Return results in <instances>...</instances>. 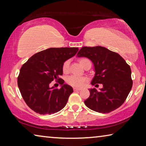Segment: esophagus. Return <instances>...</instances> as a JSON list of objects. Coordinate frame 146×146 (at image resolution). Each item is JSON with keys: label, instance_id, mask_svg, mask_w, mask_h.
<instances>
[{"label": "esophagus", "instance_id": "34e87169", "mask_svg": "<svg viewBox=\"0 0 146 146\" xmlns=\"http://www.w3.org/2000/svg\"><path fill=\"white\" fill-rule=\"evenodd\" d=\"M73 90L74 91H78L81 90V88H73Z\"/></svg>", "mask_w": 146, "mask_h": 146}]
</instances>
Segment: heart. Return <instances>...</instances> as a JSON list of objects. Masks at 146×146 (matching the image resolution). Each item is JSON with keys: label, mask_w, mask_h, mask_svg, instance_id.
Returning a JSON list of instances; mask_svg holds the SVG:
<instances>
[{"label": "heart", "mask_w": 146, "mask_h": 146, "mask_svg": "<svg viewBox=\"0 0 146 146\" xmlns=\"http://www.w3.org/2000/svg\"><path fill=\"white\" fill-rule=\"evenodd\" d=\"M87 60L88 59L86 58H80L79 60V62H80V65L82 66L84 62ZM69 66H70V60H66L62 65V71L64 73L68 72L69 70ZM66 81H67L69 84L73 86V87H80V86L84 84V83L87 81V78L84 77V76L71 75L68 76L66 79Z\"/></svg>", "instance_id": "heart-1"}]
</instances>
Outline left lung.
Listing matches in <instances>:
<instances>
[{
	"label": "left lung",
	"instance_id": "obj_1",
	"mask_svg": "<svg viewBox=\"0 0 146 146\" xmlns=\"http://www.w3.org/2000/svg\"><path fill=\"white\" fill-rule=\"evenodd\" d=\"M76 56L86 57L93 62L95 73L91 84L103 85L100 91L95 88L89 90L90 95L84 101L85 105L91 110L102 113L119 108L133 86L131 71L124 59L117 53L100 46L82 47Z\"/></svg>",
	"mask_w": 146,
	"mask_h": 146
}]
</instances>
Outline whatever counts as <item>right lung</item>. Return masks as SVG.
<instances>
[{"mask_svg": "<svg viewBox=\"0 0 146 146\" xmlns=\"http://www.w3.org/2000/svg\"><path fill=\"white\" fill-rule=\"evenodd\" d=\"M78 48H51L35 54L24 64L17 79L19 90L26 104L40 115H51L65 107L73 92L71 86L64 84V62L73 57ZM60 81V89L50 87L53 80Z\"/></svg>", "mask_w": 146, "mask_h": 146, "instance_id": "add662e5", "label": "right lung"}]
</instances>
